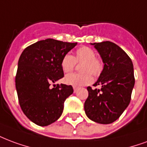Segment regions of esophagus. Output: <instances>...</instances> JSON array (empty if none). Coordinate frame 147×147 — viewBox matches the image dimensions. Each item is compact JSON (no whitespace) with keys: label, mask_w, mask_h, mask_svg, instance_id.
I'll return each mask as SVG.
<instances>
[{"label":"esophagus","mask_w":147,"mask_h":147,"mask_svg":"<svg viewBox=\"0 0 147 147\" xmlns=\"http://www.w3.org/2000/svg\"><path fill=\"white\" fill-rule=\"evenodd\" d=\"M77 89H78V87H76V86H73L74 93H76V91H77Z\"/></svg>","instance_id":"esophagus-1"}]
</instances>
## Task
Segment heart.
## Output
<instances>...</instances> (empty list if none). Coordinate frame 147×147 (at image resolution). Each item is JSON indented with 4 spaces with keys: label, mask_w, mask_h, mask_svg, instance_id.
Wrapping results in <instances>:
<instances>
[{
    "label": "heart",
    "mask_w": 147,
    "mask_h": 147,
    "mask_svg": "<svg viewBox=\"0 0 147 147\" xmlns=\"http://www.w3.org/2000/svg\"><path fill=\"white\" fill-rule=\"evenodd\" d=\"M96 52L88 47H81L76 50V55L65 54L61 61V67L64 72H70L73 70L76 63L82 62L80 66L82 73H71L65 77L66 84L80 86L90 84L93 82L92 75L99 76L104 69L102 60L96 57Z\"/></svg>",
    "instance_id": "obj_1"
}]
</instances>
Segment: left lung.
I'll return each instance as SVG.
<instances>
[{
    "label": "left lung",
    "mask_w": 147,
    "mask_h": 147,
    "mask_svg": "<svg viewBox=\"0 0 147 147\" xmlns=\"http://www.w3.org/2000/svg\"><path fill=\"white\" fill-rule=\"evenodd\" d=\"M98 51L104 63V69L93 86H88L85 101L86 115L100 124L116 121L129 106L135 84L134 70L131 58L117 44L105 41L92 43Z\"/></svg>",
    "instance_id": "1"
}]
</instances>
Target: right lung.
I'll return each mask as SVG.
<instances>
[{"label":"right lung","instance_id":"right-lung-1","mask_svg":"<svg viewBox=\"0 0 147 147\" xmlns=\"http://www.w3.org/2000/svg\"><path fill=\"white\" fill-rule=\"evenodd\" d=\"M76 43L47 39L27 47L22 53L16 86L22 110L29 120L47 126L61 117L64 102L73 93L71 86L54 83L64 77L62 57Z\"/></svg>","mask_w":147,"mask_h":147}]
</instances>
